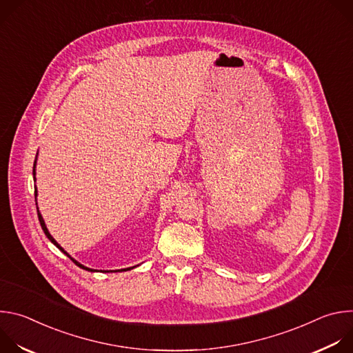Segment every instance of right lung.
I'll return each mask as SVG.
<instances>
[{"label":"right lung","instance_id":"1","mask_svg":"<svg viewBox=\"0 0 353 353\" xmlns=\"http://www.w3.org/2000/svg\"><path fill=\"white\" fill-rule=\"evenodd\" d=\"M34 168H36V161H34V163H33V179L36 180V177H34V174H36V172H34ZM36 196H37V190H34V201H36V208H37V199H36ZM37 216H39V222H40V226H41L43 232H44V234L47 236V239H48L50 241H52L54 245H57V247H59V248L63 251V253H64L67 257H70V259H71V260H72V261H74V263H75V264H77L79 268H82V270H86V271H90V272H93V271H94V270H92V268H88V267H85V265L79 264L77 260H74V259H72V257H71V256L67 253V251H64V248H63V247H61V245H60V244H59V243H57V241L53 239V236H52V234L48 233V230H47V228H46V223H44V221H43V216H41V214L39 212V208H37ZM131 268H134V267H131ZM131 268H127V270H131ZM127 270H119V271H127ZM103 272H109V271H103Z\"/></svg>","mask_w":353,"mask_h":353}]
</instances>
